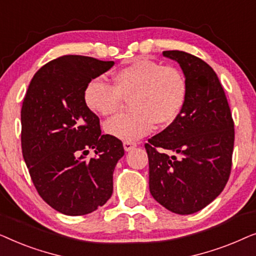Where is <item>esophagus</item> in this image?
<instances>
[{
	"mask_svg": "<svg viewBox=\"0 0 256 256\" xmlns=\"http://www.w3.org/2000/svg\"><path fill=\"white\" fill-rule=\"evenodd\" d=\"M136 146V142H132V141H124V148L126 152H130L132 149H134Z\"/></svg>",
	"mask_w": 256,
	"mask_h": 256,
	"instance_id": "1",
	"label": "esophagus"
}]
</instances>
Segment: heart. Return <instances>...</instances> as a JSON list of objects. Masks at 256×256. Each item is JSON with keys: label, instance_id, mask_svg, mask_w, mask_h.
Here are the masks:
<instances>
[{"label": "heart", "instance_id": "b5f03b06", "mask_svg": "<svg viewBox=\"0 0 256 256\" xmlns=\"http://www.w3.org/2000/svg\"><path fill=\"white\" fill-rule=\"evenodd\" d=\"M113 86L100 78L87 82L84 101L90 110L101 116L114 115L129 101V114L107 121L104 130L113 138L134 141L155 127L176 121L188 96L186 78L180 68L152 59L135 58L113 74Z\"/></svg>", "mask_w": 256, "mask_h": 256}]
</instances>
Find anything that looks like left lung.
I'll return each mask as SVG.
<instances>
[{
    "mask_svg": "<svg viewBox=\"0 0 256 256\" xmlns=\"http://www.w3.org/2000/svg\"><path fill=\"white\" fill-rule=\"evenodd\" d=\"M163 56L180 64L188 96L176 121L146 143L149 188L166 210L192 214L214 200L228 180L234 122L211 66L184 51H164Z\"/></svg>",
    "mask_w": 256,
    "mask_h": 256,
    "instance_id": "obj_1",
    "label": "left lung"
}]
</instances>
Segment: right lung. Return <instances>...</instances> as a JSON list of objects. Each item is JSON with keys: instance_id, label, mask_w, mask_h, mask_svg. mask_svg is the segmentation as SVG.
Returning a JSON list of instances; mask_svg holds the SVG:
<instances>
[{"instance_id": "obj_1", "label": "right lung", "mask_w": 256, "mask_h": 256, "mask_svg": "<svg viewBox=\"0 0 256 256\" xmlns=\"http://www.w3.org/2000/svg\"><path fill=\"white\" fill-rule=\"evenodd\" d=\"M113 65L85 56H62L38 70L24 96V160L38 194L62 214L96 211L113 194V172L124 155V146L101 134L99 118L84 101L87 82ZM90 148L97 156L88 160Z\"/></svg>"}]
</instances>
